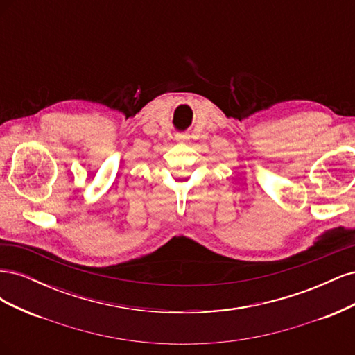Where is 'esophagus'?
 I'll return each mask as SVG.
<instances>
[{"label":"esophagus","mask_w":355,"mask_h":355,"mask_svg":"<svg viewBox=\"0 0 355 355\" xmlns=\"http://www.w3.org/2000/svg\"><path fill=\"white\" fill-rule=\"evenodd\" d=\"M188 139H189V136H188V135H185V133H178V135H176V141H178V142H182V144H184V142H187V141H188Z\"/></svg>","instance_id":"34e87169"}]
</instances>
